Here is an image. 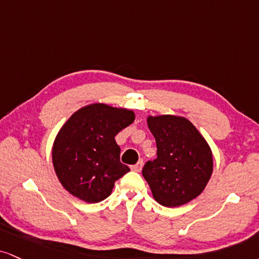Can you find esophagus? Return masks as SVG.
<instances>
[{
    "instance_id": "34e87169",
    "label": "esophagus",
    "mask_w": 259,
    "mask_h": 259,
    "mask_svg": "<svg viewBox=\"0 0 259 259\" xmlns=\"http://www.w3.org/2000/svg\"><path fill=\"white\" fill-rule=\"evenodd\" d=\"M143 164H144V163H143V159H140V161L137 162L136 164H133L132 167H131V169H132L133 171H140V170H142V168H143Z\"/></svg>"
}]
</instances>
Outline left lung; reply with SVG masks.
<instances>
[{"mask_svg":"<svg viewBox=\"0 0 259 259\" xmlns=\"http://www.w3.org/2000/svg\"><path fill=\"white\" fill-rule=\"evenodd\" d=\"M157 157L143 167L152 196L163 206L184 205L202 193L212 173V154L198 130L180 116L148 117Z\"/></svg>","mask_w":259,"mask_h":259,"instance_id":"obj_1","label":"left lung"}]
</instances>
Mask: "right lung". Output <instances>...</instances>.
<instances>
[{"label":"right lung","instance_id":"obj_1","mask_svg":"<svg viewBox=\"0 0 259 259\" xmlns=\"http://www.w3.org/2000/svg\"><path fill=\"white\" fill-rule=\"evenodd\" d=\"M135 121L132 110L95 103L69 117L53 146V163L62 186L86 203L111 193L130 168L120 162L115 136Z\"/></svg>","mask_w":259,"mask_h":259}]
</instances>
